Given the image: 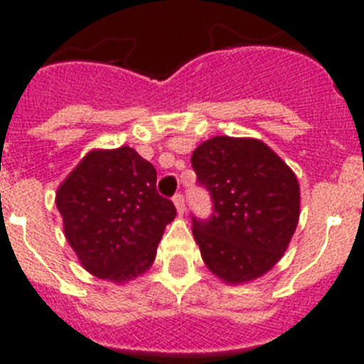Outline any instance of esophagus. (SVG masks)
Wrapping results in <instances>:
<instances>
[{
  "instance_id": "34e87169",
  "label": "esophagus",
  "mask_w": 364,
  "mask_h": 364,
  "mask_svg": "<svg viewBox=\"0 0 364 364\" xmlns=\"http://www.w3.org/2000/svg\"><path fill=\"white\" fill-rule=\"evenodd\" d=\"M173 202H175V208H176V211H178V215H184V211H186L184 195H182V193H176L175 197H173Z\"/></svg>"
}]
</instances>
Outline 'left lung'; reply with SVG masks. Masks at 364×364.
<instances>
[{
  "label": "left lung",
  "mask_w": 364,
  "mask_h": 364,
  "mask_svg": "<svg viewBox=\"0 0 364 364\" xmlns=\"http://www.w3.org/2000/svg\"><path fill=\"white\" fill-rule=\"evenodd\" d=\"M198 186L210 191V218L191 217L205 266L230 284L277 264L299 220V182L266 144L215 136L193 151Z\"/></svg>",
  "instance_id": "8db88e82"
}]
</instances>
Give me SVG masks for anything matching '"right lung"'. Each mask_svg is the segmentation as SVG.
<instances>
[{"instance_id":"1","label":"right lung","mask_w":364,"mask_h":364,"mask_svg":"<svg viewBox=\"0 0 364 364\" xmlns=\"http://www.w3.org/2000/svg\"><path fill=\"white\" fill-rule=\"evenodd\" d=\"M80 262L100 279L125 282L153 264L176 210L156 191V169L131 147L91 151L56 195Z\"/></svg>"}]
</instances>
